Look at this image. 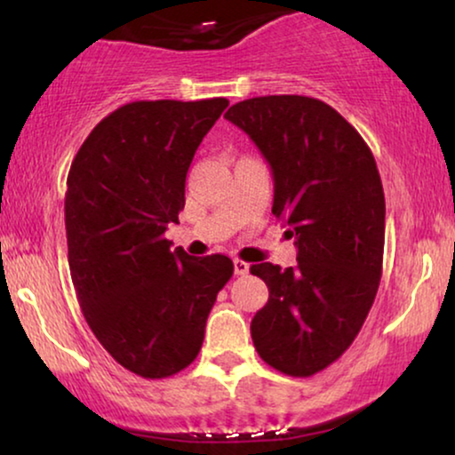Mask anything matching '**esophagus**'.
Listing matches in <instances>:
<instances>
[{
  "mask_svg": "<svg viewBox=\"0 0 455 455\" xmlns=\"http://www.w3.org/2000/svg\"><path fill=\"white\" fill-rule=\"evenodd\" d=\"M248 269H251V265L244 263V260H240V259L234 260V273H235V275H246Z\"/></svg>",
  "mask_w": 455,
  "mask_h": 455,
  "instance_id": "34e87169",
  "label": "esophagus"
}]
</instances>
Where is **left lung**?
Segmentation results:
<instances>
[{
	"label": "left lung",
	"mask_w": 455,
	"mask_h": 455,
	"mask_svg": "<svg viewBox=\"0 0 455 455\" xmlns=\"http://www.w3.org/2000/svg\"><path fill=\"white\" fill-rule=\"evenodd\" d=\"M226 120L251 136L273 172V215L296 235L298 265H252L269 288L251 335L290 377L327 369L356 338L383 269L385 196L371 148L331 105L302 95L240 101Z\"/></svg>",
	"instance_id": "obj_1"
}]
</instances>
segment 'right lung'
Here are the masks:
<instances>
[{
  "instance_id": "add662e5",
  "label": "right lung",
  "mask_w": 455,
  "mask_h": 455,
  "mask_svg": "<svg viewBox=\"0 0 455 455\" xmlns=\"http://www.w3.org/2000/svg\"><path fill=\"white\" fill-rule=\"evenodd\" d=\"M229 105L132 101L92 128L68 173V263L91 331L116 363L172 377L201 352L204 325L234 263L170 251L167 223L184 209L186 173Z\"/></svg>"
}]
</instances>
